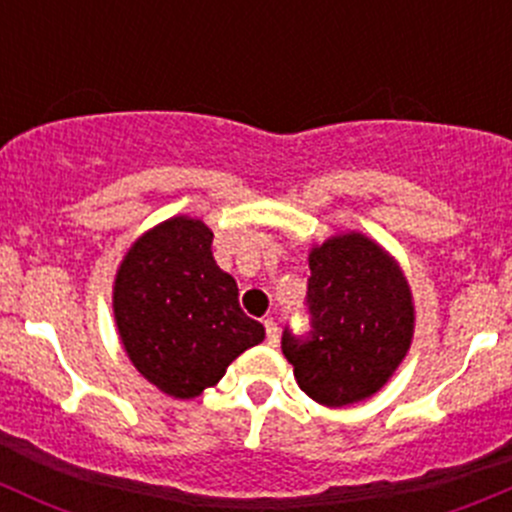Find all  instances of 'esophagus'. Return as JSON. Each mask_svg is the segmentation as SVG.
<instances>
[{
  "label": "esophagus",
  "instance_id": "34e87169",
  "mask_svg": "<svg viewBox=\"0 0 512 512\" xmlns=\"http://www.w3.org/2000/svg\"><path fill=\"white\" fill-rule=\"evenodd\" d=\"M265 332H267V344H270V347H277V342H280V332H277V324L272 322V319H265Z\"/></svg>",
  "mask_w": 512,
  "mask_h": 512
}]
</instances>
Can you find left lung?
Returning a JSON list of instances; mask_svg holds the SVG:
<instances>
[{"instance_id":"1","label":"left lung","mask_w":512,"mask_h":512,"mask_svg":"<svg viewBox=\"0 0 512 512\" xmlns=\"http://www.w3.org/2000/svg\"><path fill=\"white\" fill-rule=\"evenodd\" d=\"M309 334H282L299 389L324 406L374 396L414 339V299L399 262L361 232L309 252Z\"/></svg>"}]
</instances>
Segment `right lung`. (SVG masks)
I'll use <instances>...</instances> for the list:
<instances>
[{"label": "right lung", "instance_id": "obj_1", "mask_svg": "<svg viewBox=\"0 0 512 512\" xmlns=\"http://www.w3.org/2000/svg\"><path fill=\"white\" fill-rule=\"evenodd\" d=\"M203 220L170 218L138 237L113 282V317L138 371L175 399H195L225 376L265 327L237 302Z\"/></svg>", "mask_w": 512, "mask_h": 512}]
</instances>
